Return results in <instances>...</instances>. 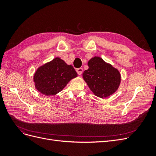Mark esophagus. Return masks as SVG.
Segmentation results:
<instances>
[{"instance_id":"esophagus-1","label":"esophagus","mask_w":156,"mask_h":156,"mask_svg":"<svg viewBox=\"0 0 156 156\" xmlns=\"http://www.w3.org/2000/svg\"><path fill=\"white\" fill-rule=\"evenodd\" d=\"M76 72H77V73L78 75H81L82 74L83 72V69L82 68H77V69H76Z\"/></svg>"}]
</instances>
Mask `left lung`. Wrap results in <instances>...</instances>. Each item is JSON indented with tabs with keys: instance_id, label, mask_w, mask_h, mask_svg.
I'll list each match as a JSON object with an SVG mask.
<instances>
[{
	"instance_id": "1",
	"label": "left lung",
	"mask_w": 156,
	"mask_h": 156,
	"mask_svg": "<svg viewBox=\"0 0 156 156\" xmlns=\"http://www.w3.org/2000/svg\"><path fill=\"white\" fill-rule=\"evenodd\" d=\"M88 69L83 77L92 92L98 97L107 98L115 93L120 84V73L101 58L95 56L88 62Z\"/></svg>"
}]
</instances>
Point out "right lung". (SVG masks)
I'll use <instances>...</instances> for the list:
<instances>
[{
    "label": "right lung",
    "mask_w": 156,
    "mask_h": 156,
    "mask_svg": "<svg viewBox=\"0 0 156 156\" xmlns=\"http://www.w3.org/2000/svg\"><path fill=\"white\" fill-rule=\"evenodd\" d=\"M77 77L72 66L68 65L58 57L41 66L34 75L35 87L45 96H54L66 86L72 79Z\"/></svg>",
    "instance_id": "add662e5"
}]
</instances>
